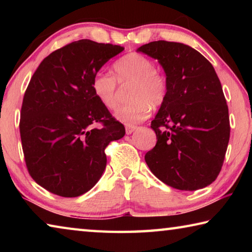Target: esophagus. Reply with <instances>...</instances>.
<instances>
[{
	"label": "esophagus",
	"mask_w": 252,
	"mask_h": 252,
	"mask_svg": "<svg viewBox=\"0 0 252 252\" xmlns=\"http://www.w3.org/2000/svg\"><path fill=\"white\" fill-rule=\"evenodd\" d=\"M136 129V126H127L126 127V134H131L132 132H133L134 130Z\"/></svg>",
	"instance_id": "esophagus-1"
}]
</instances>
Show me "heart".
Returning <instances> with one entry per match:
<instances>
[{
	"instance_id": "obj_1",
	"label": "heart",
	"mask_w": 252,
	"mask_h": 252,
	"mask_svg": "<svg viewBox=\"0 0 252 252\" xmlns=\"http://www.w3.org/2000/svg\"><path fill=\"white\" fill-rule=\"evenodd\" d=\"M112 75L97 71L93 75L91 88L100 103L108 110L117 106L118 84L130 83L126 97L130 101L119 106L116 118L126 125H135L146 119L152 108H159L168 96V79L155 67V62L147 55L132 52L113 64Z\"/></svg>"
}]
</instances>
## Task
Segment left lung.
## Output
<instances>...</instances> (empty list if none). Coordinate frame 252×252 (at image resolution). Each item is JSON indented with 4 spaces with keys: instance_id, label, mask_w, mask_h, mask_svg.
<instances>
[{
    "instance_id": "left-lung-1",
    "label": "left lung",
    "mask_w": 252,
    "mask_h": 252,
    "mask_svg": "<svg viewBox=\"0 0 252 252\" xmlns=\"http://www.w3.org/2000/svg\"><path fill=\"white\" fill-rule=\"evenodd\" d=\"M138 52L159 61L169 84L167 100L151 122L157 144L144 156L148 167L176 189H202L220 173L230 138L218 75L201 53L178 42H150Z\"/></svg>"
}]
</instances>
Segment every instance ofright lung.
<instances>
[{
    "label": "right lung",
    "mask_w": 252,
    "mask_h": 252,
    "mask_svg": "<svg viewBox=\"0 0 252 252\" xmlns=\"http://www.w3.org/2000/svg\"><path fill=\"white\" fill-rule=\"evenodd\" d=\"M123 50L79 40L48 55L34 72L20 134L30 176L50 192L65 198L88 192L105 169V148L126 134L91 88L93 75Z\"/></svg>",
    "instance_id": "1"
}]
</instances>
